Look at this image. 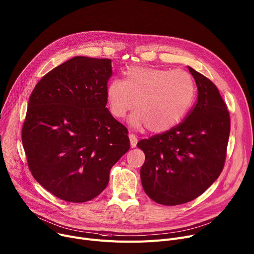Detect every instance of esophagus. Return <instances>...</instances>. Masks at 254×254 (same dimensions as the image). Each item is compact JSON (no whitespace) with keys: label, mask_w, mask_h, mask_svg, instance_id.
<instances>
[{"label":"esophagus","mask_w":254,"mask_h":254,"mask_svg":"<svg viewBox=\"0 0 254 254\" xmlns=\"http://www.w3.org/2000/svg\"><path fill=\"white\" fill-rule=\"evenodd\" d=\"M129 139H130L131 147H132V148L136 147V144H137V137H136L133 133H130V134H129Z\"/></svg>","instance_id":"esophagus-1"}]
</instances>
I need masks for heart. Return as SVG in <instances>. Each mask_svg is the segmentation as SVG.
<instances>
[{"instance_id":"obj_1","label":"heart","mask_w":254,"mask_h":254,"mask_svg":"<svg viewBox=\"0 0 254 254\" xmlns=\"http://www.w3.org/2000/svg\"><path fill=\"white\" fill-rule=\"evenodd\" d=\"M125 78L112 79L106 97L112 116L121 120L133 110L130 123L152 133L177 126L187 115L194 97V82L187 71L152 66H130Z\"/></svg>"}]
</instances>
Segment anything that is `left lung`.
Masks as SVG:
<instances>
[{"label": "left lung", "instance_id": "8db88e82", "mask_svg": "<svg viewBox=\"0 0 254 254\" xmlns=\"http://www.w3.org/2000/svg\"><path fill=\"white\" fill-rule=\"evenodd\" d=\"M198 88V101L178 126L142 139L140 170L144 191L154 202L176 206L202 194L220 176L230 134V116L217 87L188 66Z\"/></svg>", "mask_w": 254, "mask_h": 254}]
</instances>
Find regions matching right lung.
Wrapping results in <instances>:
<instances>
[{"label":"right lung","instance_id":"1","mask_svg":"<svg viewBox=\"0 0 254 254\" xmlns=\"http://www.w3.org/2000/svg\"><path fill=\"white\" fill-rule=\"evenodd\" d=\"M112 61L75 56L35 86L22 128L33 178L71 203L93 200L130 148L128 130L106 108Z\"/></svg>","mask_w":254,"mask_h":254}]
</instances>
